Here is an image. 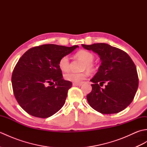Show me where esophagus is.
<instances>
[{
    "instance_id": "obj_1",
    "label": "esophagus",
    "mask_w": 147,
    "mask_h": 147,
    "mask_svg": "<svg viewBox=\"0 0 147 147\" xmlns=\"http://www.w3.org/2000/svg\"><path fill=\"white\" fill-rule=\"evenodd\" d=\"M73 86H82V83H73Z\"/></svg>"
}]
</instances>
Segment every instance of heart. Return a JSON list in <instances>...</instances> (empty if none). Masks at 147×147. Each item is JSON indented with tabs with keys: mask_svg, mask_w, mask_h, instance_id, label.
<instances>
[{
	"mask_svg": "<svg viewBox=\"0 0 147 147\" xmlns=\"http://www.w3.org/2000/svg\"><path fill=\"white\" fill-rule=\"evenodd\" d=\"M76 56L85 63L84 68L90 71L93 69L92 62L94 60V55L91 52L86 51H80L76 53ZM59 67L62 71H67L69 70V59L67 55H64L61 58L59 61ZM86 77L87 74L86 73H76L69 71L64 74V78L65 80L76 83H82L84 80L86 78Z\"/></svg>",
	"mask_w": 147,
	"mask_h": 147,
	"instance_id": "1",
	"label": "heart"
}]
</instances>
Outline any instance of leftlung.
I'll return each instance as SVG.
<instances>
[{"mask_svg":"<svg viewBox=\"0 0 147 147\" xmlns=\"http://www.w3.org/2000/svg\"><path fill=\"white\" fill-rule=\"evenodd\" d=\"M92 51L101 61L98 71L90 80L92 90L87 95L90 105L102 114H115L125 109L135 97L138 87L135 64L122 50L104 43L82 45ZM104 83L105 88L102 89Z\"/></svg>","mask_w":147,"mask_h":147,"instance_id":"obj_1","label":"left lung"}]
</instances>
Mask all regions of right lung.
Returning <instances> with one entry per match:
<instances>
[{"mask_svg":"<svg viewBox=\"0 0 147 147\" xmlns=\"http://www.w3.org/2000/svg\"><path fill=\"white\" fill-rule=\"evenodd\" d=\"M78 47L42 45L29 49L19 59L12 74V89L27 113L47 118L63 107L72 83L63 79L59 61Z\"/></svg>","mask_w":147,"mask_h":147,"instance_id":"right-lung-1","label":"right lung"}]
</instances>
